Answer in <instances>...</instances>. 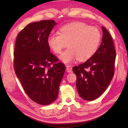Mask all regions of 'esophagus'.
Segmentation results:
<instances>
[{"instance_id":"34e87169","label":"esophagus","mask_w":128,"mask_h":128,"mask_svg":"<svg viewBox=\"0 0 128 128\" xmlns=\"http://www.w3.org/2000/svg\"><path fill=\"white\" fill-rule=\"evenodd\" d=\"M66 70L68 72H72V68L71 66H70V65H68V66H66Z\"/></svg>"}]
</instances>
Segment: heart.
Returning a JSON list of instances; mask_svg holds the SVG:
<instances>
[{"instance_id":"1","label":"heart","mask_w":128,"mask_h":128,"mask_svg":"<svg viewBox=\"0 0 128 128\" xmlns=\"http://www.w3.org/2000/svg\"><path fill=\"white\" fill-rule=\"evenodd\" d=\"M59 33L50 35L48 44L56 53H60L61 61L68 64L78 59L79 61H86L94 55L98 47L101 34L95 27L89 26L81 22H72L60 28Z\"/></svg>"}]
</instances>
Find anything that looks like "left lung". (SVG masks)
I'll return each mask as SVG.
<instances>
[{
	"label": "left lung",
	"instance_id": "1",
	"mask_svg": "<svg viewBox=\"0 0 128 128\" xmlns=\"http://www.w3.org/2000/svg\"><path fill=\"white\" fill-rule=\"evenodd\" d=\"M102 43L96 52L88 60L73 67L76 75V88L80 96L93 100L107 88L114 73L116 50L110 34L102 26Z\"/></svg>",
	"mask_w": 128,
	"mask_h": 128
}]
</instances>
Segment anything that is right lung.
<instances>
[{
    "label": "right lung",
    "instance_id": "right-lung-1",
    "mask_svg": "<svg viewBox=\"0 0 128 128\" xmlns=\"http://www.w3.org/2000/svg\"><path fill=\"white\" fill-rule=\"evenodd\" d=\"M56 24L52 20L29 24L18 34L14 52L15 72L24 91L41 105L56 100L66 70L64 65L50 52L48 44Z\"/></svg>",
    "mask_w": 128,
    "mask_h": 128
}]
</instances>
